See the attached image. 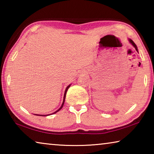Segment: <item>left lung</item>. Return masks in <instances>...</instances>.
Here are the masks:
<instances>
[{
	"label": "left lung",
	"mask_w": 154,
	"mask_h": 154,
	"mask_svg": "<svg viewBox=\"0 0 154 154\" xmlns=\"http://www.w3.org/2000/svg\"><path fill=\"white\" fill-rule=\"evenodd\" d=\"M128 41H129L130 43L132 44V45L134 47V48H135V49H136V50H137V51L138 52V48H137V45H136V44H135V43H134V41L130 39V38H128Z\"/></svg>",
	"instance_id": "8db88e82"
}]
</instances>
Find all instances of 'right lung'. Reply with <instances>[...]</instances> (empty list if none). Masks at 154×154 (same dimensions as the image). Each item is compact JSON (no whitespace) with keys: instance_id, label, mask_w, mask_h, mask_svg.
Instances as JSON below:
<instances>
[{"instance_id":"obj_1","label":"right lung","mask_w":154,"mask_h":154,"mask_svg":"<svg viewBox=\"0 0 154 154\" xmlns=\"http://www.w3.org/2000/svg\"><path fill=\"white\" fill-rule=\"evenodd\" d=\"M71 84H70V85H68V86H67V87H66V90H65L64 94V98H63V102H62V104L61 106H60V108L58 109V110L56 111L55 112H54L53 113H51V114H48V115H38V114H35V116H50V115H51V114H55L56 113H57V112H58V111H59L60 110V109L62 108V106H63V105H64V101H65V98H66V92H67V90H68V89H69V88H70V86H71Z\"/></svg>"}]
</instances>
